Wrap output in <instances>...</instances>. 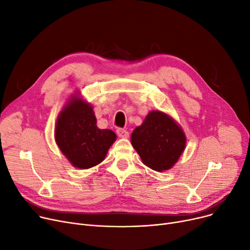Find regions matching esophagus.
I'll list each match as a JSON object with an SVG mask.
<instances>
[{
	"label": "esophagus",
	"instance_id": "34e87169",
	"mask_svg": "<svg viewBox=\"0 0 250 250\" xmlns=\"http://www.w3.org/2000/svg\"><path fill=\"white\" fill-rule=\"evenodd\" d=\"M116 134L117 136L120 138H128V132L126 129H124V128H117L116 129Z\"/></svg>",
	"mask_w": 250,
	"mask_h": 250
}]
</instances>
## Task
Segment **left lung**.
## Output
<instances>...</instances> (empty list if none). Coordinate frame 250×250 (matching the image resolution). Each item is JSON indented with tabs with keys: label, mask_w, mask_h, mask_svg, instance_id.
Instances as JSON below:
<instances>
[{
	"label": "left lung",
	"mask_w": 250,
	"mask_h": 250,
	"mask_svg": "<svg viewBox=\"0 0 250 250\" xmlns=\"http://www.w3.org/2000/svg\"><path fill=\"white\" fill-rule=\"evenodd\" d=\"M130 142L144 164L162 172L177 162L186 149L187 137L173 118L153 110L134 129Z\"/></svg>",
	"instance_id": "left-lung-1"
}]
</instances>
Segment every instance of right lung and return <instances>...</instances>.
<instances>
[{
	"label": "right lung",
	"mask_w": 250,
	"mask_h": 250,
	"mask_svg": "<svg viewBox=\"0 0 250 250\" xmlns=\"http://www.w3.org/2000/svg\"><path fill=\"white\" fill-rule=\"evenodd\" d=\"M55 139L74 167L88 169L104 160L116 135L98 128L90 103L74 95L59 114Z\"/></svg>",
	"instance_id": "add662e5"
}]
</instances>
